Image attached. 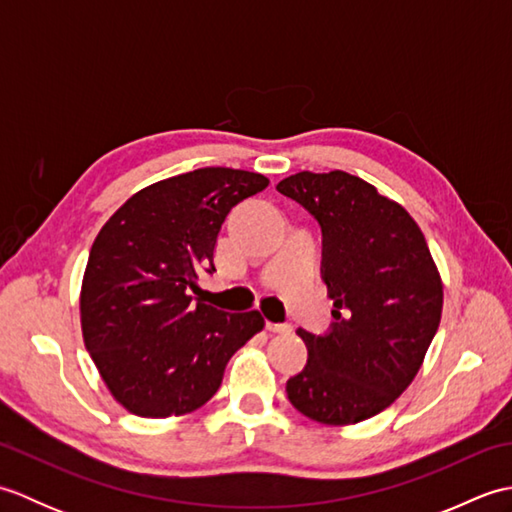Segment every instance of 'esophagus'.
<instances>
[{"label":"esophagus","instance_id":"esophagus-1","mask_svg":"<svg viewBox=\"0 0 512 512\" xmlns=\"http://www.w3.org/2000/svg\"><path fill=\"white\" fill-rule=\"evenodd\" d=\"M266 330H268V332H275V334H290V332H292V325H290V323H273V321H266Z\"/></svg>","mask_w":512,"mask_h":512}]
</instances>
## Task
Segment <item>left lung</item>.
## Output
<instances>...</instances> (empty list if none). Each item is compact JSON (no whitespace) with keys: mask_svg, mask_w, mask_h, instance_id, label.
Here are the masks:
<instances>
[{"mask_svg":"<svg viewBox=\"0 0 512 512\" xmlns=\"http://www.w3.org/2000/svg\"><path fill=\"white\" fill-rule=\"evenodd\" d=\"M277 191L321 226V277L334 299L325 334L299 330L308 363L288 400L323 424L387 409L418 374L442 314V281L424 235L400 204L345 171H301Z\"/></svg>","mask_w":512,"mask_h":512,"instance_id":"8db88e82","label":"left lung"}]
</instances>
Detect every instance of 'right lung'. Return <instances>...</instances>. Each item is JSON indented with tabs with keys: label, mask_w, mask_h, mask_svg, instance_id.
Masks as SVG:
<instances>
[{
	"label": "right lung",
	"mask_w": 512,
	"mask_h": 512,
	"mask_svg": "<svg viewBox=\"0 0 512 512\" xmlns=\"http://www.w3.org/2000/svg\"><path fill=\"white\" fill-rule=\"evenodd\" d=\"M268 187L262 173L204 167L132 195L96 235L81 288L85 347L121 405L143 418L182 416L222 385L224 367L264 328L257 310L193 303L215 273L217 233L235 204Z\"/></svg>",
	"instance_id": "right-lung-1"
}]
</instances>
